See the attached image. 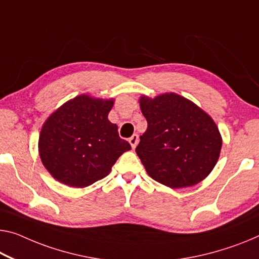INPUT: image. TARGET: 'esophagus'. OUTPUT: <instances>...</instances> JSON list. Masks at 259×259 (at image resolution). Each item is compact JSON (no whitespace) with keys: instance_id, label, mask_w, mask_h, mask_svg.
<instances>
[{"instance_id":"34e87169","label":"esophagus","mask_w":259,"mask_h":259,"mask_svg":"<svg viewBox=\"0 0 259 259\" xmlns=\"http://www.w3.org/2000/svg\"><path fill=\"white\" fill-rule=\"evenodd\" d=\"M128 142L131 143V146H132V148H135V147H137V145H138V142H139V135L133 134L132 137L128 139Z\"/></svg>"}]
</instances>
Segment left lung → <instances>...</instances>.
I'll list each match as a JSON object with an SVG mask.
<instances>
[{
    "label": "left lung",
    "instance_id": "obj_1",
    "mask_svg": "<svg viewBox=\"0 0 259 259\" xmlns=\"http://www.w3.org/2000/svg\"><path fill=\"white\" fill-rule=\"evenodd\" d=\"M140 107L148 126L135 152L149 176L172 189L207 177L222 146L213 119L177 94L142 96Z\"/></svg>",
    "mask_w": 259,
    "mask_h": 259
}]
</instances>
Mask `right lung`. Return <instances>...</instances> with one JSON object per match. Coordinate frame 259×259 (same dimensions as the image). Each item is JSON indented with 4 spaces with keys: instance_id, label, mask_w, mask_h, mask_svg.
<instances>
[{
    "instance_id": "obj_1",
    "label": "right lung",
    "mask_w": 259,
    "mask_h": 259,
    "mask_svg": "<svg viewBox=\"0 0 259 259\" xmlns=\"http://www.w3.org/2000/svg\"><path fill=\"white\" fill-rule=\"evenodd\" d=\"M113 99L75 97L55 111L39 137L42 164L55 180L71 188H85L109 175L131 145L119 137L109 119Z\"/></svg>"
}]
</instances>
